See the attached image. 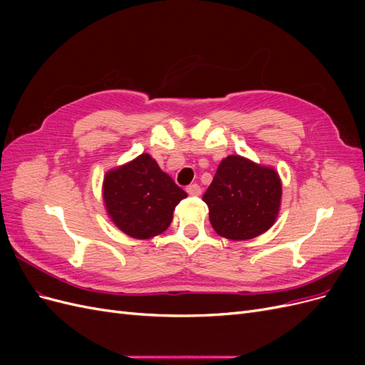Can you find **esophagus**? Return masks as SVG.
Here are the masks:
<instances>
[{
	"mask_svg": "<svg viewBox=\"0 0 365 365\" xmlns=\"http://www.w3.org/2000/svg\"><path fill=\"white\" fill-rule=\"evenodd\" d=\"M187 193H189L190 196H200L201 195V187L200 185H197V184H190L189 187H187Z\"/></svg>",
	"mask_w": 365,
	"mask_h": 365,
	"instance_id": "obj_1",
	"label": "esophagus"
}]
</instances>
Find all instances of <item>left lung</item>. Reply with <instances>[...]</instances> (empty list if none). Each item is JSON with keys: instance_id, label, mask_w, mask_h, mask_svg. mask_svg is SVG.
Wrapping results in <instances>:
<instances>
[{"instance_id": "1", "label": "left lung", "mask_w": 365, "mask_h": 365, "mask_svg": "<svg viewBox=\"0 0 365 365\" xmlns=\"http://www.w3.org/2000/svg\"><path fill=\"white\" fill-rule=\"evenodd\" d=\"M210 224L219 236L250 240L268 231L282 205L280 175L240 155L220 161L215 178L202 196Z\"/></svg>"}]
</instances>
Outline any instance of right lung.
Here are the masks:
<instances>
[{
    "instance_id": "obj_1",
    "label": "right lung",
    "mask_w": 365,
    "mask_h": 365,
    "mask_svg": "<svg viewBox=\"0 0 365 365\" xmlns=\"http://www.w3.org/2000/svg\"><path fill=\"white\" fill-rule=\"evenodd\" d=\"M103 204L114 225L132 239H152L169 228L175 207L187 193L149 153L108 170Z\"/></svg>"
}]
</instances>
